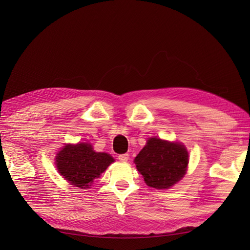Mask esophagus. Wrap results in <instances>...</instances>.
<instances>
[{
  "label": "esophagus",
  "mask_w": 250,
  "mask_h": 250,
  "mask_svg": "<svg viewBox=\"0 0 250 250\" xmlns=\"http://www.w3.org/2000/svg\"><path fill=\"white\" fill-rule=\"evenodd\" d=\"M118 159H119V161H121V162H126L129 160V155L128 153H124V155H119L118 156Z\"/></svg>",
  "instance_id": "obj_1"
}]
</instances>
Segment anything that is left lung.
<instances>
[{
    "label": "left lung",
    "instance_id": "obj_1",
    "mask_svg": "<svg viewBox=\"0 0 250 250\" xmlns=\"http://www.w3.org/2000/svg\"><path fill=\"white\" fill-rule=\"evenodd\" d=\"M145 183L156 189H168L177 184L187 172L189 155L177 142L151 137L134 159Z\"/></svg>",
    "mask_w": 250,
    "mask_h": 250
}]
</instances>
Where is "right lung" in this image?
<instances>
[{
    "instance_id": "right-lung-1",
    "label": "right lung",
    "mask_w": 250,
    "mask_h": 250,
    "mask_svg": "<svg viewBox=\"0 0 250 250\" xmlns=\"http://www.w3.org/2000/svg\"><path fill=\"white\" fill-rule=\"evenodd\" d=\"M115 160L109 153L97 152L89 143L67 144L56 156L58 172L74 187L90 188Z\"/></svg>"
}]
</instances>
